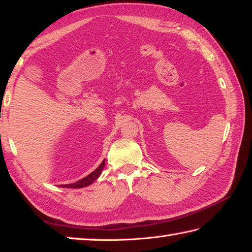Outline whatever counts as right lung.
<instances>
[{
	"mask_svg": "<svg viewBox=\"0 0 252 252\" xmlns=\"http://www.w3.org/2000/svg\"><path fill=\"white\" fill-rule=\"evenodd\" d=\"M104 163H105V162L103 160V161H102V163L99 165V167H97L94 170V171L89 174V176L84 177L83 179H81V180L76 181L74 183H70V185H62V188H84V187L90 186L93 181H95V179L99 178V176L101 174L102 169H103V167H104Z\"/></svg>",
	"mask_w": 252,
	"mask_h": 252,
	"instance_id": "add662e5",
	"label": "right lung"
}]
</instances>
